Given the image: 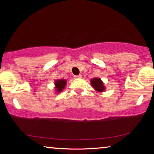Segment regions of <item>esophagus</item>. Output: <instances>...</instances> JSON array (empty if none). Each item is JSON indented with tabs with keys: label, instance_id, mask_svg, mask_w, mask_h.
<instances>
[{
	"label": "esophagus",
	"instance_id": "esophagus-1",
	"mask_svg": "<svg viewBox=\"0 0 154 154\" xmlns=\"http://www.w3.org/2000/svg\"><path fill=\"white\" fill-rule=\"evenodd\" d=\"M73 78H74V79H81V75H74V76H73Z\"/></svg>",
	"mask_w": 154,
	"mask_h": 154
}]
</instances>
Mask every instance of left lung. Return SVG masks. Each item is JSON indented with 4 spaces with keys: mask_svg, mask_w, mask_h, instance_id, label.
<instances>
[{
    "mask_svg": "<svg viewBox=\"0 0 154 154\" xmlns=\"http://www.w3.org/2000/svg\"><path fill=\"white\" fill-rule=\"evenodd\" d=\"M92 88L97 92H103L105 90L104 83L102 80L98 78H94L90 81Z\"/></svg>",
    "mask_w": 154,
    "mask_h": 154,
    "instance_id": "1",
    "label": "left lung"
}]
</instances>
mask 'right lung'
Segmentation results:
<instances>
[{"instance_id":"obj_1","label":"right lung","mask_w":154,"mask_h":154,"mask_svg":"<svg viewBox=\"0 0 154 154\" xmlns=\"http://www.w3.org/2000/svg\"><path fill=\"white\" fill-rule=\"evenodd\" d=\"M66 84V81L64 79H59L56 80L54 81V85H55V89L57 93H60V92H62L64 88H65Z\"/></svg>"}]
</instances>
